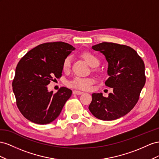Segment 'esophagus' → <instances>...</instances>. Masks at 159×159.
Listing matches in <instances>:
<instances>
[{
  "mask_svg": "<svg viewBox=\"0 0 159 159\" xmlns=\"http://www.w3.org/2000/svg\"><path fill=\"white\" fill-rule=\"evenodd\" d=\"M72 93H73L74 94H77V95H79V94H83L84 93H83V92H82V91H80V90H73V92H72Z\"/></svg>",
  "mask_w": 159,
  "mask_h": 159,
  "instance_id": "1",
  "label": "esophagus"
}]
</instances>
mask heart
Listing matches in <instances>:
<instances>
[{
    "label": "heart",
    "mask_w": 159,
    "mask_h": 159,
    "mask_svg": "<svg viewBox=\"0 0 159 159\" xmlns=\"http://www.w3.org/2000/svg\"><path fill=\"white\" fill-rule=\"evenodd\" d=\"M81 57L87 62V64L92 66L96 67L99 65V59L93 53L89 51H85L81 54ZM71 63V57L70 56L66 57L62 62V68L64 71H68L70 69ZM94 82V80L93 78H82V77L76 76L73 79L68 82V85L70 87L78 89L80 90H89Z\"/></svg>",
    "instance_id": "1"
}]
</instances>
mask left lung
Instances as JSON below:
<instances>
[{
  "instance_id": "8db88e82",
  "label": "left lung",
  "mask_w": 159,
  "mask_h": 159,
  "mask_svg": "<svg viewBox=\"0 0 159 159\" xmlns=\"http://www.w3.org/2000/svg\"><path fill=\"white\" fill-rule=\"evenodd\" d=\"M92 48L105 56L109 77L105 84L112 88V93L108 97L93 93L89 109L100 120L119 119L132 110L139 101L146 82L144 62L133 48L126 45L104 42Z\"/></svg>"
}]
</instances>
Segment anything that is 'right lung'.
Wrapping results in <instances>:
<instances>
[{
  "label": "right lung",
  "instance_id": "right-lung-1",
  "mask_svg": "<svg viewBox=\"0 0 159 159\" xmlns=\"http://www.w3.org/2000/svg\"><path fill=\"white\" fill-rule=\"evenodd\" d=\"M75 49L64 42L43 43L30 50L18 63L12 90L16 105L26 119L47 125L60 115L72 90L61 87L53 93L48 91L47 85L62 76V62Z\"/></svg>",
  "mask_w": 159,
  "mask_h": 159
}]
</instances>
